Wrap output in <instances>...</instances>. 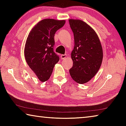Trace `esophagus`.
Returning <instances> with one entry per match:
<instances>
[{
  "instance_id": "esophagus-1",
  "label": "esophagus",
  "mask_w": 126,
  "mask_h": 126,
  "mask_svg": "<svg viewBox=\"0 0 126 126\" xmlns=\"http://www.w3.org/2000/svg\"><path fill=\"white\" fill-rule=\"evenodd\" d=\"M67 57V54H62L61 55V59H64Z\"/></svg>"
}]
</instances>
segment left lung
Segmentation results:
<instances>
[{"label":"left lung","mask_w":126,"mask_h":126,"mask_svg":"<svg viewBox=\"0 0 126 126\" xmlns=\"http://www.w3.org/2000/svg\"><path fill=\"white\" fill-rule=\"evenodd\" d=\"M69 22L74 40L71 53L73 63L69 73L75 82L84 84L98 71L103 59V50L97 33L88 24L78 19H69Z\"/></svg>","instance_id":"8db88e82"}]
</instances>
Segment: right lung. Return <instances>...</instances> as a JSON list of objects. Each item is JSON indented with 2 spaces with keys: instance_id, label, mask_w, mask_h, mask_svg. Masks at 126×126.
I'll list each match as a JSON object with an SVG mask.
<instances>
[{
  "instance_id": "obj_1",
  "label": "right lung",
  "mask_w": 126,
  "mask_h": 126,
  "mask_svg": "<svg viewBox=\"0 0 126 126\" xmlns=\"http://www.w3.org/2000/svg\"><path fill=\"white\" fill-rule=\"evenodd\" d=\"M65 23L64 20L45 19L33 28L27 38L24 48L25 61L41 82L49 79L59 60L53 49L54 37Z\"/></svg>"
}]
</instances>
